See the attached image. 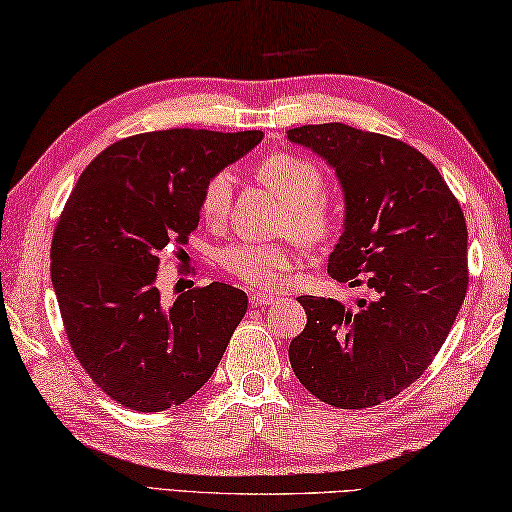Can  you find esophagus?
Masks as SVG:
<instances>
[{
    "mask_svg": "<svg viewBox=\"0 0 512 512\" xmlns=\"http://www.w3.org/2000/svg\"><path fill=\"white\" fill-rule=\"evenodd\" d=\"M249 303H252V307H265V305L276 303V298L265 294V292H254L252 296H249Z\"/></svg>",
    "mask_w": 512,
    "mask_h": 512,
    "instance_id": "esophagus-1",
    "label": "esophagus"
}]
</instances>
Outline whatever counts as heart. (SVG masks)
<instances>
[{"instance_id":"obj_1","label":"heart","mask_w":512,"mask_h":512,"mask_svg":"<svg viewBox=\"0 0 512 512\" xmlns=\"http://www.w3.org/2000/svg\"><path fill=\"white\" fill-rule=\"evenodd\" d=\"M256 178L260 185L281 198L287 207L285 227L305 240L321 245L339 231V211L323 198L325 176L312 160L296 153H272L258 162ZM231 202V178L218 171L207 178L200 191V214L207 223H220ZM301 249L296 243H256L238 240L218 252V263L227 274L249 287L272 289L296 267Z\"/></svg>"}]
</instances>
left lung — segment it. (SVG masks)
<instances>
[{
	"mask_svg": "<svg viewBox=\"0 0 512 512\" xmlns=\"http://www.w3.org/2000/svg\"><path fill=\"white\" fill-rule=\"evenodd\" d=\"M287 138L330 162L345 191V231L327 274L370 287L356 310L298 296L307 323L289 343V363L327 406H379L428 370L464 303V211L439 169L408 142L341 122L305 124Z\"/></svg>",
	"mask_w": 512,
	"mask_h": 512,
	"instance_id": "8db88e82",
	"label": "left lung"
}]
</instances>
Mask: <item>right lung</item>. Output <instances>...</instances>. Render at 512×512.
<instances>
[{
    "mask_svg": "<svg viewBox=\"0 0 512 512\" xmlns=\"http://www.w3.org/2000/svg\"><path fill=\"white\" fill-rule=\"evenodd\" d=\"M263 131H149L113 142L82 171L51 243L66 339L98 388L136 412L180 406L209 381L247 312L227 283L160 296L167 247L180 258L207 178Z\"/></svg>",
    "mask_w": 512,
    "mask_h": 512,
    "instance_id": "1",
    "label": "right lung"
}]
</instances>
